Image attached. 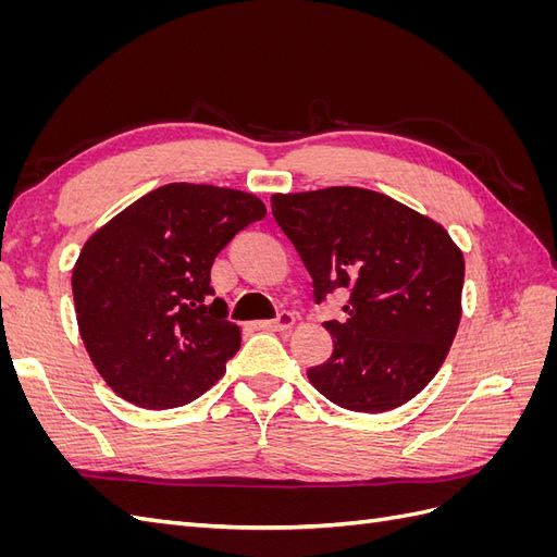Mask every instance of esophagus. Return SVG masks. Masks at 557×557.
<instances>
[{"label":"esophagus","instance_id":"obj_1","mask_svg":"<svg viewBox=\"0 0 557 557\" xmlns=\"http://www.w3.org/2000/svg\"><path fill=\"white\" fill-rule=\"evenodd\" d=\"M295 325V313L290 311H281L274 320H260L252 327L256 330H274V332H283V330H290Z\"/></svg>","mask_w":557,"mask_h":557}]
</instances>
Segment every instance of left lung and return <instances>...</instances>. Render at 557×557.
I'll use <instances>...</instances> for the list:
<instances>
[{
    "label": "left lung",
    "mask_w": 557,
    "mask_h": 557,
    "mask_svg": "<svg viewBox=\"0 0 557 557\" xmlns=\"http://www.w3.org/2000/svg\"><path fill=\"white\" fill-rule=\"evenodd\" d=\"M272 213L313 278L320 305L350 293L327 320L332 356L307 376L336 407L381 413L440 372L462 315L465 258L448 232L393 197L336 188L274 195Z\"/></svg>",
    "instance_id": "obj_1"
}]
</instances>
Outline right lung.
<instances>
[{
	"label": "right lung",
	"mask_w": 557,
	"mask_h": 557,
	"mask_svg": "<svg viewBox=\"0 0 557 557\" xmlns=\"http://www.w3.org/2000/svg\"><path fill=\"white\" fill-rule=\"evenodd\" d=\"M262 201L215 185L144 195L83 246L72 274L81 339L115 395L144 409L190 404L242 346L211 267Z\"/></svg>",
	"instance_id": "add662e5"
}]
</instances>
